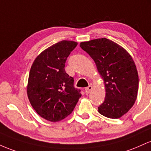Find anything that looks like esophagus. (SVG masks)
<instances>
[{"label": "esophagus", "instance_id": "34e87169", "mask_svg": "<svg viewBox=\"0 0 151 151\" xmlns=\"http://www.w3.org/2000/svg\"><path fill=\"white\" fill-rule=\"evenodd\" d=\"M92 89H93V87L91 86H88L87 88H86L85 91H86V94H88L89 93H91V91H92Z\"/></svg>", "mask_w": 151, "mask_h": 151}]
</instances>
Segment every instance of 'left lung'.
Here are the masks:
<instances>
[{
  "mask_svg": "<svg viewBox=\"0 0 151 151\" xmlns=\"http://www.w3.org/2000/svg\"><path fill=\"white\" fill-rule=\"evenodd\" d=\"M81 48L95 61L104 81L105 101L98 112L109 118H119L134 105L138 91V74L126 50L106 38L81 42Z\"/></svg>",
  "mask_w": 151,
  "mask_h": 151,
  "instance_id": "left-lung-1",
  "label": "left lung"
}]
</instances>
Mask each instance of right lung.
Masks as SVG:
<instances>
[{"instance_id": "add662e5", "label": "right lung", "mask_w": 151, "mask_h": 151, "mask_svg": "<svg viewBox=\"0 0 151 151\" xmlns=\"http://www.w3.org/2000/svg\"><path fill=\"white\" fill-rule=\"evenodd\" d=\"M78 43L62 40L35 59L30 68L27 94L32 107L47 121L58 122L70 115L81 97L74 88L73 78L65 70V63Z\"/></svg>"}]
</instances>
